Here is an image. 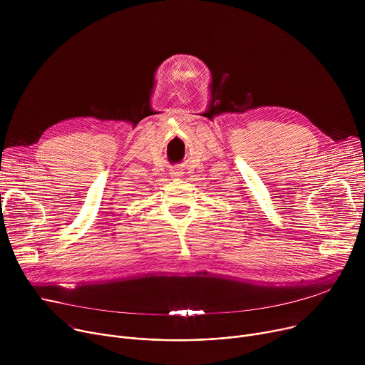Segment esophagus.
Returning a JSON list of instances; mask_svg holds the SVG:
<instances>
[{
	"instance_id": "1",
	"label": "esophagus",
	"mask_w": 365,
	"mask_h": 365,
	"mask_svg": "<svg viewBox=\"0 0 365 365\" xmlns=\"http://www.w3.org/2000/svg\"><path fill=\"white\" fill-rule=\"evenodd\" d=\"M170 175H172V178H180L183 175V172L179 170V169H175V170H172Z\"/></svg>"
}]
</instances>
